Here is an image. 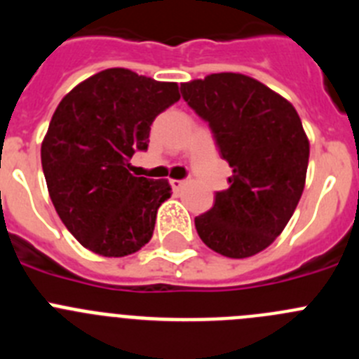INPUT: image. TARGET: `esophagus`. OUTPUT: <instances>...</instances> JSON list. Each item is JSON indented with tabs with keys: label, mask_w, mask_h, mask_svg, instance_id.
<instances>
[{
	"label": "esophagus",
	"mask_w": 359,
	"mask_h": 359,
	"mask_svg": "<svg viewBox=\"0 0 359 359\" xmlns=\"http://www.w3.org/2000/svg\"><path fill=\"white\" fill-rule=\"evenodd\" d=\"M170 187H172V190H182L183 187H185L187 182H183V180H170Z\"/></svg>",
	"instance_id": "esophagus-1"
}]
</instances>
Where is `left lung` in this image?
Instances as JSON below:
<instances>
[{"label":"left lung","mask_w":359,"mask_h":359,"mask_svg":"<svg viewBox=\"0 0 359 359\" xmlns=\"http://www.w3.org/2000/svg\"><path fill=\"white\" fill-rule=\"evenodd\" d=\"M189 107L212 128L233 169L229 189L196 217L201 240L228 258H249L281 235L306 182L310 142L290 101L258 80L219 72L182 83Z\"/></svg>","instance_id":"1"}]
</instances>
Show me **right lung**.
<instances>
[{"instance_id": "add662e5", "label": "right lung", "mask_w": 359, "mask_h": 359, "mask_svg": "<svg viewBox=\"0 0 359 359\" xmlns=\"http://www.w3.org/2000/svg\"><path fill=\"white\" fill-rule=\"evenodd\" d=\"M177 100V83L114 67L76 85L53 114L42 170L58 217L88 251L121 258L153 236L170 185L133 176L130 158L147 149L154 117Z\"/></svg>"}]
</instances>
